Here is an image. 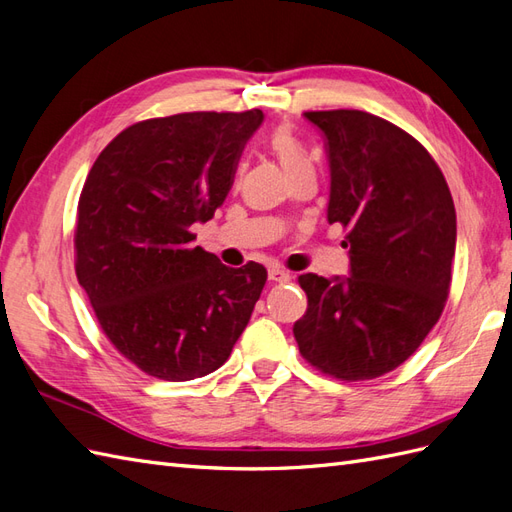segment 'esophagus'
<instances>
[{"label": "esophagus", "instance_id": "34e87169", "mask_svg": "<svg viewBox=\"0 0 512 512\" xmlns=\"http://www.w3.org/2000/svg\"><path fill=\"white\" fill-rule=\"evenodd\" d=\"M269 280H271V282H278V284H284V282L291 280V273L280 269V267H271V269H269Z\"/></svg>", "mask_w": 512, "mask_h": 512}]
</instances>
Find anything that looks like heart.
I'll use <instances>...</instances> for the list:
<instances>
[{"label":"heart","instance_id":"1","mask_svg":"<svg viewBox=\"0 0 512 512\" xmlns=\"http://www.w3.org/2000/svg\"><path fill=\"white\" fill-rule=\"evenodd\" d=\"M269 147H271V152L276 154L280 165L284 167L286 173H289V176L304 167H313L310 165V158H308V152L304 149V145L297 141V136L289 128H278L276 132H273L269 139Z\"/></svg>","mask_w":512,"mask_h":512}]
</instances>
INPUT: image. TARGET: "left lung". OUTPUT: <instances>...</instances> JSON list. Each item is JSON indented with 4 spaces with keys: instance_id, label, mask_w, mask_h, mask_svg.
I'll return each instance as SVG.
<instances>
[{
    "instance_id": "obj_1",
    "label": "left lung",
    "mask_w": 512,
    "mask_h": 512,
    "mask_svg": "<svg viewBox=\"0 0 512 512\" xmlns=\"http://www.w3.org/2000/svg\"><path fill=\"white\" fill-rule=\"evenodd\" d=\"M326 136L328 221L347 228L350 276H299V352L341 380L400 367L439 321L452 282L456 210L419 141L363 110L304 112Z\"/></svg>"
}]
</instances>
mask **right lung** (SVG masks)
Instances as JSON below:
<instances>
[{"label":"right lung","mask_w":512,"mask_h":512,"mask_svg":"<svg viewBox=\"0 0 512 512\" xmlns=\"http://www.w3.org/2000/svg\"><path fill=\"white\" fill-rule=\"evenodd\" d=\"M263 119L254 108L134 123L84 182L78 282L110 343L149 376L186 382L219 369L263 293V265H221L191 232L223 204Z\"/></svg>","instance_id":"obj_1"}]
</instances>
